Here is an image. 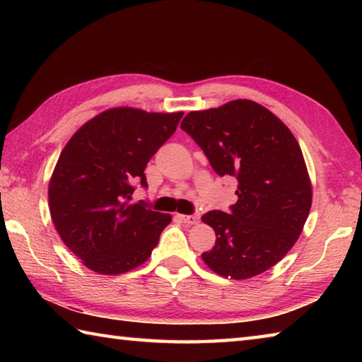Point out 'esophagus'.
I'll return each instance as SVG.
<instances>
[{
	"label": "esophagus",
	"instance_id": "34e87169",
	"mask_svg": "<svg viewBox=\"0 0 362 362\" xmlns=\"http://www.w3.org/2000/svg\"><path fill=\"white\" fill-rule=\"evenodd\" d=\"M185 224H189V226H194L199 222V216H196V214H177Z\"/></svg>",
	"mask_w": 362,
	"mask_h": 362
}]
</instances>
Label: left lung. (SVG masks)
I'll use <instances>...</instances> for the list:
<instances>
[{
    "label": "left lung",
    "instance_id": "left-lung-1",
    "mask_svg": "<svg viewBox=\"0 0 362 362\" xmlns=\"http://www.w3.org/2000/svg\"><path fill=\"white\" fill-rule=\"evenodd\" d=\"M180 127L201 146L214 173L238 180L230 213L202 216L216 233L204 263L232 280L263 274L292 249L311 210L313 187L296 136L249 99L189 112Z\"/></svg>",
    "mask_w": 362,
    "mask_h": 362
}]
</instances>
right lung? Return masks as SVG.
I'll return each mask as SVG.
<instances>
[{
	"instance_id": "right-lung-1",
	"label": "right lung",
	"mask_w": 362,
	"mask_h": 362,
	"mask_svg": "<svg viewBox=\"0 0 362 362\" xmlns=\"http://www.w3.org/2000/svg\"><path fill=\"white\" fill-rule=\"evenodd\" d=\"M183 112L115 107L76 130L54 168L49 213L65 245L90 271L118 275L151 257L171 214L130 204L144 168Z\"/></svg>"
}]
</instances>
